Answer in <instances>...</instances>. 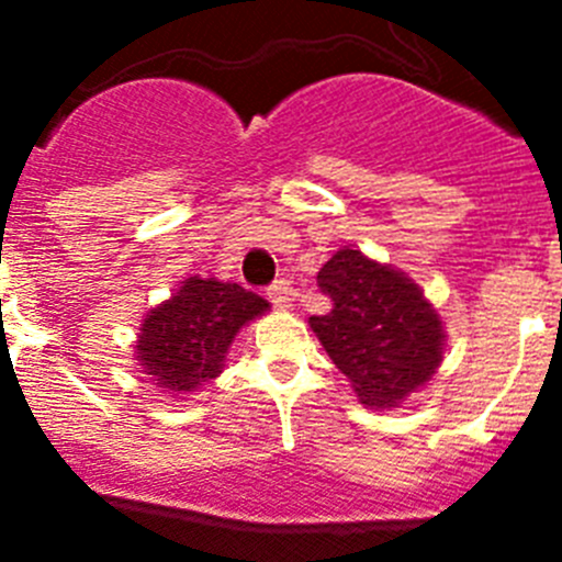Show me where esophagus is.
Instances as JSON below:
<instances>
[{"mask_svg":"<svg viewBox=\"0 0 562 562\" xmlns=\"http://www.w3.org/2000/svg\"><path fill=\"white\" fill-rule=\"evenodd\" d=\"M267 295H270L272 304L281 306V310H292V304H295V290H292L290 281H276V284L267 290Z\"/></svg>","mask_w":562,"mask_h":562,"instance_id":"1","label":"esophagus"}]
</instances>
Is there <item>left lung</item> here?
<instances>
[{
    "instance_id": "1",
    "label": "left lung",
    "mask_w": 562,
    "mask_h": 562,
    "mask_svg": "<svg viewBox=\"0 0 562 562\" xmlns=\"http://www.w3.org/2000/svg\"><path fill=\"white\" fill-rule=\"evenodd\" d=\"M329 315L310 326L362 405L396 408L419 391L445 357V324L419 284L391 265L342 247L321 267Z\"/></svg>"
}]
</instances>
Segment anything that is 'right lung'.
Instances as JSON below:
<instances>
[{"instance_id":"obj_1","label":"right lung","mask_w":562,"mask_h":562,"mask_svg":"<svg viewBox=\"0 0 562 562\" xmlns=\"http://www.w3.org/2000/svg\"><path fill=\"white\" fill-rule=\"evenodd\" d=\"M267 310L245 286L191 276L143 317L134 355L157 389L188 394L222 374L233 337Z\"/></svg>"}]
</instances>
